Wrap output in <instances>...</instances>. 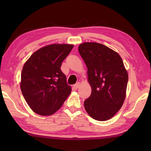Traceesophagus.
<instances>
[{"label": "esophagus", "mask_w": 151, "mask_h": 151, "mask_svg": "<svg viewBox=\"0 0 151 151\" xmlns=\"http://www.w3.org/2000/svg\"><path fill=\"white\" fill-rule=\"evenodd\" d=\"M79 86H80V83H76L75 85H74V88H76V89H77L78 87H79Z\"/></svg>", "instance_id": "obj_1"}]
</instances>
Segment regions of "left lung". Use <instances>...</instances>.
I'll use <instances>...</instances> for the list:
<instances>
[{
    "mask_svg": "<svg viewBox=\"0 0 151 151\" xmlns=\"http://www.w3.org/2000/svg\"><path fill=\"white\" fill-rule=\"evenodd\" d=\"M78 52L88 68L91 96L84 102L92 118L104 121L112 118L123 104L128 83V73L121 57L106 46L84 42Z\"/></svg>",
    "mask_w": 151,
    "mask_h": 151,
    "instance_id": "8db88e82",
    "label": "left lung"
}]
</instances>
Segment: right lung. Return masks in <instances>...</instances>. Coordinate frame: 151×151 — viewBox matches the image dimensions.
Here are the masks:
<instances>
[{
    "mask_svg": "<svg viewBox=\"0 0 151 151\" xmlns=\"http://www.w3.org/2000/svg\"><path fill=\"white\" fill-rule=\"evenodd\" d=\"M73 45L53 44L40 48L30 56L21 73L20 89L30 108L47 116L60 108L71 88L60 69Z\"/></svg>",
    "mask_w": 151,
    "mask_h": 151,
    "instance_id": "1",
    "label": "right lung"
}]
</instances>
